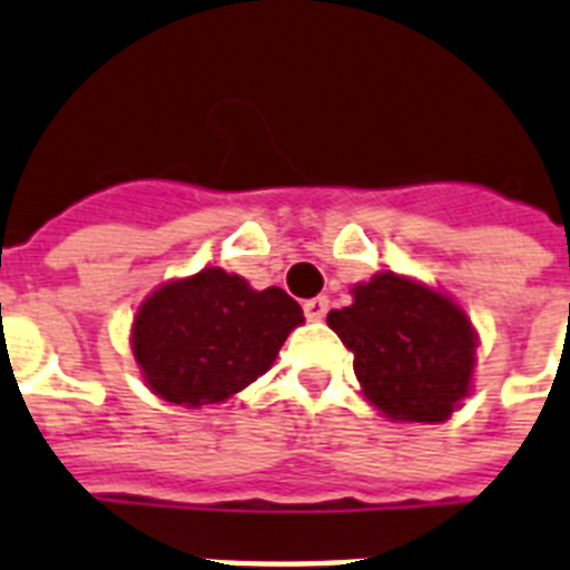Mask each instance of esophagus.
<instances>
[{
	"label": "esophagus",
	"instance_id": "34e87169",
	"mask_svg": "<svg viewBox=\"0 0 570 570\" xmlns=\"http://www.w3.org/2000/svg\"><path fill=\"white\" fill-rule=\"evenodd\" d=\"M303 308H305V317L308 320H323L328 312V299L326 296H314V299H305Z\"/></svg>",
	"mask_w": 570,
	"mask_h": 570
}]
</instances>
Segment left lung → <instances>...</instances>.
I'll return each mask as SVG.
<instances>
[{
	"mask_svg": "<svg viewBox=\"0 0 570 570\" xmlns=\"http://www.w3.org/2000/svg\"><path fill=\"white\" fill-rule=\"evenodd\" d=\"M355 355L361 393L390 422H445L472 393L478 332L463 305L413 276L379 271L326 317Z\"/></svg>",
	"mask_w": 570,
	"mask_h": 570,
	"instance_id": "obj_1",
	"label": "left lung"
}]
</instances>
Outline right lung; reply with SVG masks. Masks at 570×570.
<instances>
[{"label": "right lung", "instance_id": "obj_1", "mask_svg": "<svg viewBox=\"0 0 570 570\" xmlns=\"http://www.w3.org/2000/svg\"><path fill=\"white\" fill-rule=\"evenodd\" d=\"M303 320L282 288L256 291L209 265L145 296L130 323V352L154 396L197 411L265 375Z\"/></svg>", "mask_w": 570, "mask_h": 570}]
</instances>
